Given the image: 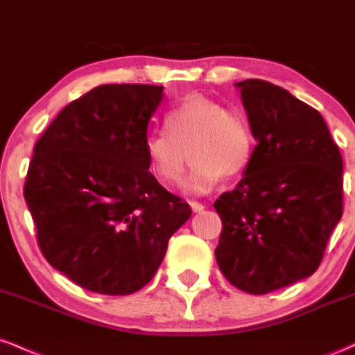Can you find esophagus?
Here are the masks:
<instances>
[{"mask_svg": "<svg viewBox=\"0 0 355 355\" xmlns=\"http://www.w3.org/2000/svg\"><path fill=\"white\" fill-rule=\"evenodd\" d=\"M190 207H191V210L195 211V214H200V211L205 210V207H203L202 203H198V202H190Z\"/></svg>", "mask_w": 355, "mask_h": 355, "instance_id": "1", "label": "esophagus"}]
</instances>
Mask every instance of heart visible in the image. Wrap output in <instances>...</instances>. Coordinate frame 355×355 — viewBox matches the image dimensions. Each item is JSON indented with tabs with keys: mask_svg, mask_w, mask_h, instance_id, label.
Segmentation results:
<instances>
[{
	"mask_svg": "<svg viewBox=\"0 0 355 355\" xmlns=\"http://www.w3.org/2000/svg\"><path fill=\"white\" fill-rule=\"evenodd\" d=\"M166 132H153L145 140L150 170L168 185H178L190 150L193 164L185 190L209 193L227 175H239L254 155V135L240 113L207 96L191 95L165 116Z\"/></svg>",
	"mask_w": 355,
	"mask_h": 355,
	"instance_id": "1",
	"label": "heart"
}]
</instances>
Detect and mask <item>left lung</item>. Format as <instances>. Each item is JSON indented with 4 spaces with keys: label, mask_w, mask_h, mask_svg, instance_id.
Returning <instances> with one entry per match:
<instances>
[{
    "label": "left lung",
    "mask_w": 355,
    "mask_h": 355,
    "mask_svg": "<svg viewBox=\"0 0 355 355\" xmlns=\"http://www.w3.org/2000/svg\"><path fill=\"white\" fill-rule=\"evenodd\" d=\"M257 140L242 180L214 203L215 259L232 285L268 294L319 267L342 217V157L324 118L263 80L235 83Z\"/></svg>",
    "instance_id": "8db88e82"
}]
</instances>
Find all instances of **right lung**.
<instances>
[{
    "mask_svg": "<svg viewBox=\"0 0 355 355\" xmlns=\"http://www.w3.org/2000/svg\"><path fill=\"white\" fill-rule=\"evenodd\" d=\"M164 87L101 85L36 141L24 182L38 245L89 292L128 295L152 280L191 209L148 172L150 118Z\"/></svg>",
    "mask_w": 355,
    "mask_h": 355,
    "instance_id": "1",
    "label": "right lung"
}]
</instances>
